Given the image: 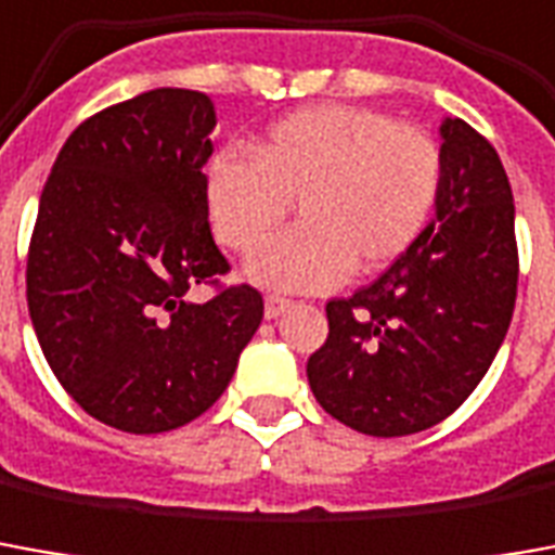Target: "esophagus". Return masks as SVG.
<instances>
[{"mask_svg":"<svg viewBox=\"0 0 555 555\" xmlns=\"http://www.w3.org/2000/svg\"><path fill=\"white\" fill-rule=\"evenodd\" d=\"M291 300L288 297H279V294H270V297H267L264 300V318L267 321H273V318H279L282 315V312H288L291 309Z\"/></svg>","mask_w":555,"mask_h":555,"instance_id":"esophagus-1","label":"esophagus"}]
</instances>
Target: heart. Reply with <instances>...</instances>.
<instances>
[{
	"label": "heart",
	"instance_id": "1",
	"mask_svg": "<svg viewBox=\"0 0 555 555\" xmlns=\"http://www.w3.org/2000/svg\"><path fill=\"white\" fill-rule=\"evenodd\" d=\"M441 180V150L426 131L370 107L315 104L276 119L251 143V158L212 156L204 204L216 240L251 251L297 203L301 228L260 245L243 276L315 294L412 249L436 212Z\"/></svg>",
	"mask_w": 555,
	"mask_h": 555
}]
</instances>
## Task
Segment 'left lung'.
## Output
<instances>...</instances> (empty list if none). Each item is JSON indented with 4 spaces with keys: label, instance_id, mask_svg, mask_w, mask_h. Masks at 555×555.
I'll return each mask as SVG.
<instances>
[{
    "label": "left lung",
    "instance_id": "8db88e82",
    "mask_svg": "<svg viewBox=\"0 0 555 555\" xmlns=\"http://www.w3.org/2000/svg\"><path fill=\"white\" fill-rule=\"evenodd\" d=\"M444 180L424 234L382 276L327 304L306 363L321 409L393 439L453 414L493 363L517 300L514 195L502 158L463 119L439 126Z\"/></svg>",
    "mask_w": 555,
    "mask_h": 555
}]
</instances>
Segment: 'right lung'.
<instances>
[{"label": "right lung", "instance_id": "1", "mask_svg": "<svg viewBox=\"0 0 555 555\" xmlns=\"http://www.w3.org/2000/svg\"><path fill=\"white\" fill-rule=\"evenodd\" d=\"M212 129L210 95L150 89L80 122L41 192L26 261L35 336L68 397L122 433L201 417L264 318L249 285L189 300L228 273L204 204Z\"/></svg>", "mask_w": 555, "mask_h": 555}]
</instances>
